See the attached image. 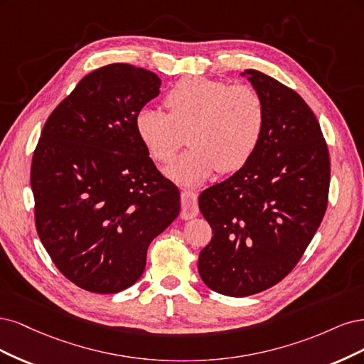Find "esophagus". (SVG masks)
Returning <instances> with one entry per match:
<instances>
[{"label":"esophagus","instance_id":"34e87169","mask_svg":"<svg viewBox=\"0 0 364 364\" xmlns=\"http://www.w3.org/2000/svg\"><path fill=\"white\" fill-rule=\"evenodd\" d=\"M199 213L198 208V193L193 191H183L181 192V213L180 218L187 220L192 219Z\"/></svg>","mask_w":364,"mask_h":364}]
</instances>
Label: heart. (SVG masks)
I'll return each instance as SVG.
<instances>
[{
  "label": "heart",
  "mask_w": 364,
  "mask_h": 364,
  "mask_svg": "<svg viewBox=\"0 0 364 364\" xmlns=\"http://www.w3.org/2000/svg\"><path fill=\"white\" fill-rule=\"evenodd\" d=\"M168 113L142 109L136 132L149 154L168 163L184 145L189 151L166 168L180 184H198L216 169L232 172L251 159L264 127L260 93L246 85L231 86L205 77L180 80L165 98Z\"/></svg>",
  "instance_id": "1"
}]
</instances>
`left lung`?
Wrapping results in <instances>:
<instances>
[{
	"mask_svg": "<svg viewBox=\"0 0 364 364\" xmlns=\"http://www.w3.org/2000/svg\"><path fill=\"white\" fill-rule=\"evenodd\" d=\"M242 75L264 104L260 142L236 173L198 198L213 231L199 252V275L212 290L237 298L275 286L296 266L330 189V154L307 102L255 69Z\"/></svg>",
	"mask_w": 364,
	"mask_h": 364,
	"instance_id": "1",
	"label": "left lung"
}]
</instances>
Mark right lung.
<instances>
[{
  "mask_svg": "<svg viewBox=\"0 0 364 364\" xmlns=\"http://www.w3.org/2000/svg\"><path fill=\"white\" fill-rule=\"evenodd\" d=\"M160 85L128 63L97 69L53 110L34 149L41 242L58 271L87 291L133 286L149 243L180 213L178 187L159 172L134 124Z\"/></svg>",
  "mask_w": 364,
  "mask_h": 364,
  "instance_id": "1",
  "label": "right lung"
}]
</instances>
